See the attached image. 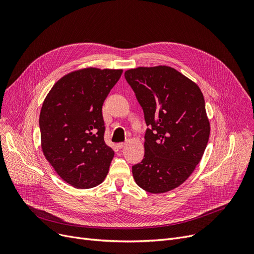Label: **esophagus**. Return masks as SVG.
Instances as JSON below:
<instances>
[{"instance_id":"obj_1","label":"esophagus","mask_w":254,"mask_h":254,"mask_svg":"<svg viewBox=\"0 0 254 254\" xmlns=\"http://www.w3.org/2000/svg\"><path fill=\"white\" fill-rule=\"evenodd\" d=\"M125 146H126V143H124V142H123V143H118V144H117V147H118L119 149H122V148H124V147H125Z\"/></svg>"}]
</instances>
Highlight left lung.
<instances>
[{
  "label": "left lung",
  "instance_id": "1",
  "mask_svg": "<svg viewBox=\"0 0 254 254\" xmlns=\"http://www.w3.org/2000/svg\"><path fill=\"white\" fill-rule=\"evenodd\" d=\"M125 77L150 127L144 158L132 166V176L146 191H170L191 175L208 144L204 96L193 81L168 65L139 66Z\"/></svg>",
  "mask_w": 254,
  "mask_h": 254
}]
</instances>
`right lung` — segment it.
<instances>
[{"mask_svg":"<svg viewBox=\"0 0 254 254\" xmlns=\"http://www.w3.org/2000/svg\"><path fill=\"white\" fill-rule=\"evenodd\" d=\"M123 70L85 68L62 77L46 96L39 126L41 147L59 176L91 189L108 174L114 151L104 141L102 106Z\"/></svg>","mask_w":254,"mask_h":254,"instance_id":"right-lung-1","label":"right lung"}]
</instances>
